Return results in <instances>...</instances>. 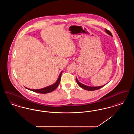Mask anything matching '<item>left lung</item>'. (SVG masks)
Returning <instances> with one entry per match:
<instances>
[{
  "instance_id": "left-lung-1",
  "label": "left lung",
  "mask_w": 134,
  "mask_h": 134,
  "mask_svg": "<svg viewBox=\"0 0 134 134\" xmlns=\"http://www.w3.org/2000/svg\"><path fill=\"white\" fill-rule=\"evenodd\" d=\"M105 31L109 35H110V36L113 37V35L111 33V32H110L109 31H108V30L105 29ZM76 80L77 83L78 84V85L80 87H81L82 88H83L84 89H85L86 90H89V91H92V90H97V89H100L103 86H104L105 85H103L102 86H97V87H92V86H87V85H85L84 84H83L82 83H80L78 80L77 79V78H76Z\"/></svg>"
}]
</instances>
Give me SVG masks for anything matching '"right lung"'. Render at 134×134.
Returning a JSON list of instances; mask_svg holds the SVG:
<instances>
[{"mask_svg": "<svg viewBox=\"0 0 134 134\" xmlns=\"http://www.w3.org/2000/svg\"><path fill=\"white\" fill-rule=\"evenodd\" d=\"M62 73V71L60 73V74L59 76V77H58V79L55 83H54L53 84H52L51 85L44 87L43 88L38 89H32L26 88V87H25L26 89H29L30 90H31V91H32L35 92L39 93L45 94V93H48L51 92L53 91L54 90H55V89L57 88V87L58 86L59 83H60V80H61V76Z\"/></svg>", "mask_w": 134, "mask_h": 134, "instance_id": "obj_1", "label": "right lung"}]
</instances>
